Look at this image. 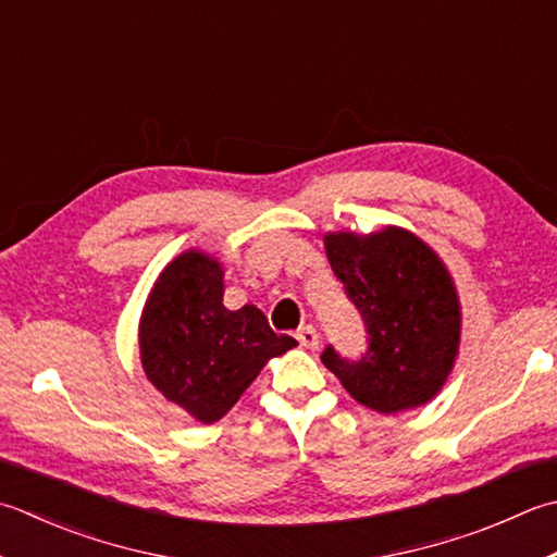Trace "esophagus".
I'll return each instance as SVG.
<instances>
[{
    "mask_svg": "<svg viewBox=\"0 0 557 557\" xmlns=\"http://www.w3.org/2000/svg\"><path fill=\"white\" fill-rule=\"evenodd\" d=\"M297 341H299V345L307 347V350H315V347H319L321 335L313 329V325H301V329L297 331Z\"/></svg>",
    "mask_w": 557,
    "mask_h": 557,
    "instance_id": "34e87169",
    "label": "esophagus"
}]
</instances>
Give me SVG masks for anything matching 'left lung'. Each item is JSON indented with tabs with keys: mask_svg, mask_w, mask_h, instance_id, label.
Here are the masks:
<instances>
[{
	"mask_svg": "<svg viewBox=\"0 0 557 557\" xmlns=\"http://www.w3.org/2000/svg\"><path fill=\"white\" fill-rule=\"evenodd\" d=\"M325 250L362 315L367 350L350 359L329 345L321 362L355 400L384 416L428 403L451 372L461 333L459 299L442 260L394 226L367 238L329 234Z\"/></svg>",
	"mask_w": 557,
	"mask_h": 557,
	"instance_id": "obj_1",
	"label": "left lung"
}]
</instances>
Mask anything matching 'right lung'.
<instances>
[{"label": "right lung", "instance_id": "obj_1", "mask_svg": "<svg viewBox=\"0 0 557 557\" xmlns=\"http://www.w3.org/2000/svg\"><path fill=\"white\" fill-rule=\"evenodd\" d=\"M222 277L220 263L198 250L178 256L151 289L139 329L147 379L205 424L232 410L270 357L297 345L256 307L228 311Z\"/></svg>", "mask_w": 557, "mask_h": 557}]
</instances>
